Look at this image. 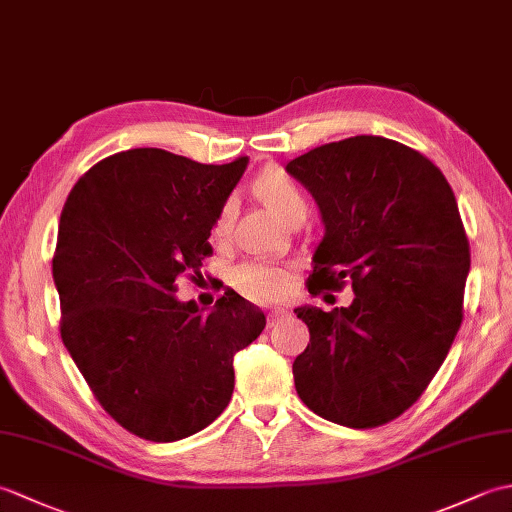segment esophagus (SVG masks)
Here are the masks:
<instances>
[{
  "label": "esophagus",
  "mask_w": 512,
  "mask_h": 512,
  "mask_svg": "<svg viewBox=\"0 0 512 512\" xmlns=\"http://www.w3.org/2000/svg\"><path fill=\"white\" fill-rule=\"evenodd\" d=\"M284 317H288V310H284V308H277V310H270L268 314H266V323H268V328H275V325L284 319Z\"/></svg>",
  "instance_id": "esophagus-1"
}]
</instances>
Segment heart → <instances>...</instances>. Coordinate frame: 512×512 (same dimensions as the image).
<instances>
[{"label": "heart", "mask_w": 512, "mask_h": 512, "mask_svg": "<svg viewBox=\"0 0 512 512\" xmlns=\"http://www.w3.org/2000/svg\"><path fill=\"white\" fill-rule=\"evenodd\" d=\"M253 191L270 211L277 213L281 220L295 224L306 220L308 200L306 193L301 191L299 184L292 180L288 173L270 165L253 180ZM235 220V202L226 200L222 209L217 211L215 222L211 228L213 242H224L231 235ZM295 279V268L286 264H270V262H248L239 266L233 273V286L242 295L255 303H273L286 295Z\"/></svg>", "instance_id": "b5f03b06"}]
</instances>
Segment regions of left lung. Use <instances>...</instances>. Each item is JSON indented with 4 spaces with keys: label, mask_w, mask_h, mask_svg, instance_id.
<instances>
[{
    "label": "left lung",
    "mask_w": 512,
    "mask_h": 512,
    "mask_svg": "<svg viewBox=\"0 0 512 512\" xmlns=\"http://www.w3.org/2000/svg\"><path fill=\"white\" fill-rule=\"evenodd\" d=\"M286 169L325 224L308 292L354 290L350 308L295 310L310 330L297 394L330 422L380 427L424 394L462 325L471 248L458 202L427 156L383 136L314 147Z\"/></svg>",
    "instance_id": "1"
}]
</instances>
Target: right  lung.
Segmentation results:
<instances>
[{
  "mask_svg": "<svg viewBox=\"0 0 512 512\" xmlns=\"http://www.w3.org/2000/svg\"><path fill=\"white\" fill-rule=\"evenodd\" d=\"M165 149L96 162L63 204L52 277L63 345L99 405L134 436H193L233 396V356L266 317L235 292L211 314L173 292L200 277L217 211L246 169Z\"/></svg>",
  "mask_w": 512,
  "mask_h": 512,
  "instance_id": "1",
  "label": "right lung"
}]
</instances>
